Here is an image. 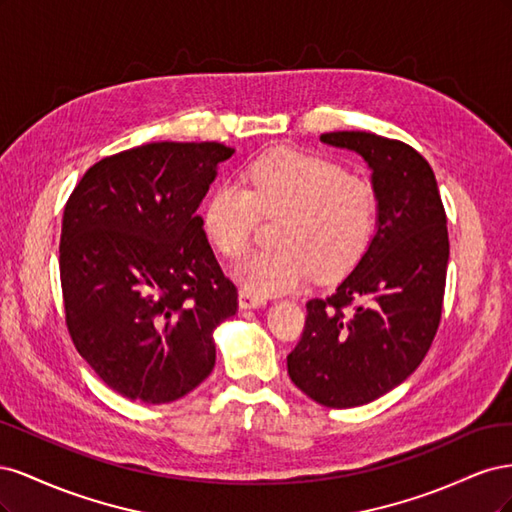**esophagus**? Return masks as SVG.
<instances>
[{
    "mask_svg": "<svg viewBox=\"0 0 512 512\" xmlns=\"http://www.w3.org/2000/svg\"><path fill=\"white\" fill-rule=\"evenodd\" d=\"M267 305V301L258 297V294H252L250 290H239V307L241 309H256V307H262Z\"/></svg>",
    "mask_w": 512,
    "mask_h": 512,
    "instance_id": "1",
    "label": "esophagus"
}]
</instances>
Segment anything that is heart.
Masks as SVG:
<instances>
[{"mask_svg":"<svg viewBox=\"0 0 512 512\" xmlns=\"http://www.w3.org/2000/svg\"><path fill=\"white\" fill-rule=\"evenodd\" d=\"M245 190L218 183L207 194L200 224L226 258L245 252L258 215L275 224L271 250L245 256L235 280L258 297L301 288L312 273L335 280L363 258L376 230L378 200L371 185L316 153L277 149L243 173Z\"/></svg>","mask_w":512,"mask_h":512,"instance_id":"1","label":"heart"}]
</instances>
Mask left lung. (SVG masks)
<instances>
[{
    "label": "left lung",
    "mask_w": 512,
    "mask_h": 512,
    "mask_svg": "<svg viewBox=\"0 0 512 512\" xmlns=\"http://www.w3.org/2000/svg\"><path fill=\"white\" fill-rule=\"evenodd\" d=\"M371 170L376 232L363 258L327 299L307 301L288 376L327 408H356L404 382L438 331L448 267L446 213L427 160L369 132L322 134Z\"/></svg>",
    "instance_id": "obj_1"
}]
</instances>
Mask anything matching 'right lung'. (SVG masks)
<instances>
[{"instance_id":"right-lung-1","label":"right lung","mask_w":512,"mask_h":512,"mask_svg":"<svg viewBox=\"0 0 512 512\" xmlns=\"http://www.w3.org/2000/svg\"><path fill=\"white\" fill-rule=\"evenodd\" d=\"M222 143H149L91 166L61 222L66 324L89 367L119 395L168 404L215 365L213 331L237 312L196 215Z\"/></svg>"}]
</instances>
